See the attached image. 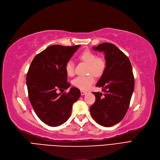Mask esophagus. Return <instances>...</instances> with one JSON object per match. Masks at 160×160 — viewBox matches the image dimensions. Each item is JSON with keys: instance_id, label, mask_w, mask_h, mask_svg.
<instances>
[{"instance_id": "34e87169", "label": "esophagus", "mask_w": 160, "mask_h": 160, "mask_svg": "<svg viewBox=\"0 0 160 160\" xmlns=\"http://www.w3.org/2000/svg\"><path fill=\"white\" fill-rule=\"evenodd\" d=\"M80 93H81V95H86L87 93V92L84 91H81Z\"/></svg>"}]
</instances>
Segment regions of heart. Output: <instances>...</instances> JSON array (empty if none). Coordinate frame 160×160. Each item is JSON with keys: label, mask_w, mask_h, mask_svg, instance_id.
<instances>
[{"label": "heart", "mask_w": 160, "mask_h": 160, "mask_svg": "<svg viewBox=\"0 0 160 160\" xmlns=\"http://www.w3.org/2000/svg\"><path fill=\"white\" fill-rule=\"evenodd\" d=\"M78 58L80 60L88 64V73L93 74L96 77H100L104 72L106 67L105 60L102 58L97 57V55L91 50H84L79 55ZM65 71L69 77L74 75V63L72 60L67 62ZM93 74L77 77L72 80V85L81 90H88L95 82V78Z\"/></svg>", "instance_id": "heart-1"}]
</instances>
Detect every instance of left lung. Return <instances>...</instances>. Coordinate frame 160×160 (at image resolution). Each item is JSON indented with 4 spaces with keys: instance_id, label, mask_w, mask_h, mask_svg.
<instances>
[{
    "instance_id": "1",
    "label": "left lung",
    "mask_w": 160,
    "mask_h": 160,
    "mask_svg": "<svg viewBox=\"0 0 160 160\" xmlns=\"http://www.w3.org/2000/svg\"><path fill=\"white\" fill-rule=\"evenodd\" d=\"M93 49L103 52L106 67L96 84L104 93L93 92L95 102L90 113L99 124L110 127L119 122L127 112L134 89V77L129 58L112 43H104Z\"/></svg>"
}]
</instances>
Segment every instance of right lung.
I'll use <instances>...</instances> for the list:
<instances>
[{
	"label": "right lung",
	"instance_id": "obj_1",
	"mask_svg": "<svg viewBox=\"0 0 160 160\" xmlns=\"http://www.w3.org/2000/svg\"><path fill=\"white\" fill-rule=\"evenodd\" d=\"M80 45L65 47L51 45L37 54L27 75L30 103L39 119L50 127H58L70 117L73 104L80 96V90L72 87L68 93L65 65Z\"/></svg>",
	"mask_w": 160,
	"mask_h": 160
}]
</instances>
